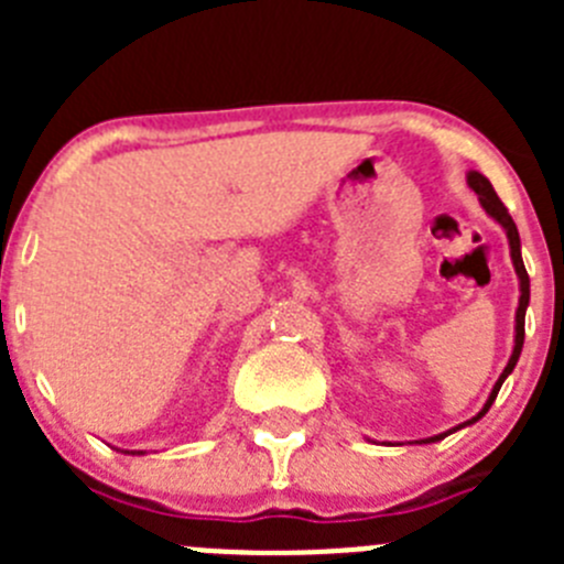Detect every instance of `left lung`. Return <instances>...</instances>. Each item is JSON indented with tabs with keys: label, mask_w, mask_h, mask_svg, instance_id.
Returning <instances> with one entry per match:
<instances>
[{
	"label": "left lung",
	"mask_w": 564,
	"mask_h": 564,
	"mask_svg": "<svg viewBox=\"0 0 564 564\" xmlns=\"http://www.w3.org/2000/svg\"><path fill=\"white\" fill-rule=\"evenodd\" d=\"M468 186H471V188H475V192H477V197H480L482 208H486V212L491 214V217H495V220L500 223L502 228H506L508 246H511V259H514V271H517V276H520V307H517L514 352H511V358H508V364H506V370H502V376L497 378L495 390H491V395H488V401H486V406H482V410H480V415L471 417V421H468V423H475V421H480L482 415H486L488 406L495 403L497 392H500L502 381H506V378H508V372H511V370H514V367H517V358H520V352H522V341H525V307H528V299H531V282H528V271H525V265H522L520 234H517V226H514V220H511V214H508V208L502 206V200H500V197H497L495 186H491V183H488V177H482L480 172H468ZM463 426H466V423H463ZM441 437H443V435L430 437V443H432V441H441Z\"/></svg>",
	"instance_id": "8db88e82"
}]
</instances>
